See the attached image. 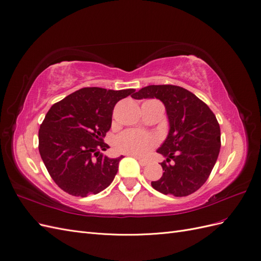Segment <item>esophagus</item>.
I'll use <instances>...</instances> for the list:
<instances>
[{
  "label": "esophagus",
  "mask_w": 261,
  "mask_h": 261,
  "mask_svg": "<svg viewBox=\"0 0 261 261\" xmlns=\"http://www.w3.org/2000/svg\"><path fill=\"white\" fill-rule=\"evenodd\" d=\"M134 158H135V159H137L138 160V162H139V164L141 165V167H145V165H147L148 164V161L147 160H145V159H141V158H139V156H137V155H133Z\"/></svg>",
  "instance_id": "obj_1"
}]
</instances>
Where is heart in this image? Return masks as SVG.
<instances>
[{
  "mask_svg": "<svg viewBox=\"0 0 261 261\" xmlns=\"http://www.w3.org/2000/svg\"><path fill=\"white\" fill-rule=\"evenodd\" d=\"M158 143V138L151 134L140 130H125L120 134L115 139V148L117 151L144 156L151 150Z\"/></svg>",
  "mask_w": 261,
  "mask_h": 261,
  "instance_id": "1",
  "label": "heart"
}]
</instances>
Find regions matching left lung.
<instances>
[{"label": "left lung", "instance_id": "left-lung-1", "mask_svg": "<svg viewBox=\"0 0 261 261\" xmlns=\"http://www.w3.org/2000/svg\"><path fill=\"white\" fill-rule=\"evenodd\" d=\"M132 98L159 99L165 107L169 133L156 150L167 158L163 174L151 181L164 195L184 197L195 193L208 179L221 147L220 125L209 107L185 88L173 85H150Z\"/></svg>", "mask_w": 261, "mask_h": 261}]
</instances>
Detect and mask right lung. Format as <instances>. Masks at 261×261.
<instances>
[{
	"label": "right lung",
	"mask_w": 261,
	"mask_h": 261,
	"mask_svg": "<svg viewBox=\"0 0 261 261\" xmlns=\"http://www.w3.org/2000/svg\"><path fill=\"white\" fill-rule=\"evenodd\" d=\"M134 91L87 87L51 107L39 129V152L63 191L86 197L112 183L124 156L111 159L100 150L110 148L103 138L116 102Z\"/></svg>",
	"instance_id": "add662e5"
}]
</instances>
